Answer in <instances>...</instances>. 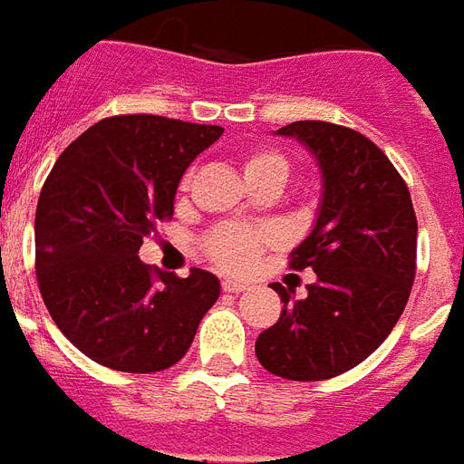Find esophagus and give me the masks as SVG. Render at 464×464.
<instances>
[{"label":"esophagus","instance_id":"obj_1","mask_svg":"<svg viewBox=\"0 0 464 464\" xmlns=\"http://www.w3.org/2000/svg\"><path fill=\"white\" fill-rule=\"evenodd\" d=\"M245 289H249V284L246 282H237V279H225V282H222V292L227 294H239L245 292Z\"/></svg>","mask_w":464,"mask_h":464}]
</instances>
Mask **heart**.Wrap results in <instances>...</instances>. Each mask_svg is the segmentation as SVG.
<instances>
[{"mask_svg":"<svg viewBox=\"0 0 464 464\" xmlns=\"http://www.w3.org/2000/svg\"><path fill=\"white\" fill-rule=\"evenodd\" d=\"M242 170L252 188L256 190H282L284 182L289 180L292 162L284 153L274 148H255L242 155ZM192 170L182 175L180 190H190ZM276 242L272 227L265 225H218L202 237V255L222 272H245L255 265L256 256Z\"/></svg>","mask_w":464,"mask_h":464,"instance_id":"heart-1","label":"heart"}]
</instances>
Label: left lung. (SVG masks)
<instances>
[{"label": "left lung", "instance_id": "8db88e82", "mask_svg": "<svg viewBox=\"0 0 464 464\" xmlns=\"http://www.w3.org/2000/svg\"><path fill=\"white\" fill-rule=\"evenodd\" d=\"M316 155L324 178L311 235L289 255V269H314L304 299L282 284L279 321L259 334L256 358L289 381H326L356 368L401 319L418 255V219L408 185L366 135L326 121L279 128Z\"/></svg>", "mask_w": 464, "mask_h": 464}]
</instances>
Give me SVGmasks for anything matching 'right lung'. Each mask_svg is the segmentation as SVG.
I'll return each mask as SVG.
<instances>
[{"label":"right lung","mask_w":464,"mask_h":464,"mask_svg":"<svg viewBox=\"0 0 464 464\" xmlns=\"http://www.w3.org/2000/svg\"><path fill=\"white\" fill-rule=\"evenodd\" d=\"M219 135V125L113 116L53 162L36 205V282L61 334L101 366H175L218 302L215 274H160L138 249L172 218L182 172Z\"/></svg>","instance_id":"add662e5"}]
</instances>
